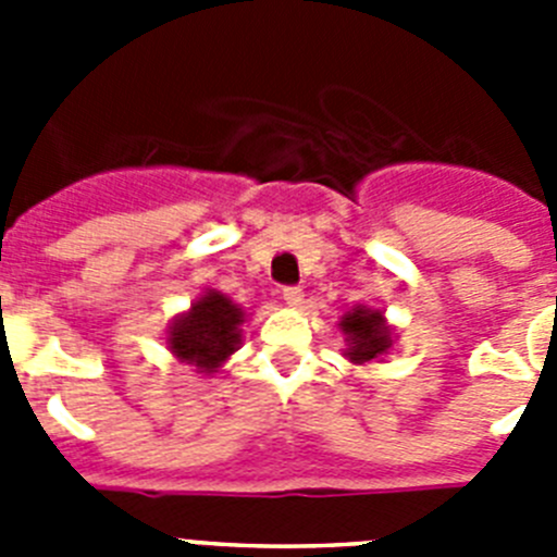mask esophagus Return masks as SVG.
<instances>
[{"instance_id":"obj_1","label":"esophagus","mask_w":557,"mask_h":557,"mask_svg":"<svg viewBox=\"0 0 557 557\" xmlns=\"http://www.w3.org/2000/svg\"><path fill=\"white\" fill-rule=\"evenodd\" d=\"M282 298L289 304V307H301V304H304V289L301 287H284Z\"/></svg>"}]
</instances>
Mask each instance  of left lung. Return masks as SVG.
<instances>
[{
	"label": "left lung",
	"instance_id": "8db88e82",
	"mask_svg": "<svg viewBox=\"0 0 557 557\" xmlns=\"http://www.w3.org/2000/svg\"><path fill=\"white\" fill-rule=\"evenodd\" d=\"M339 329L346 334V357L354 366H366L373 359H382L393 348V329L387 326L385 314L379 309L354 307L343 314Z\"/></svg>",
	"mask_w": 557,
	"mask_h": 557
}]
</instances>
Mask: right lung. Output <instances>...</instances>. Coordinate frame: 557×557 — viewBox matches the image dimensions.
<instances>
[{"label": "right lung", "instance_id": "right-lung-1", "mask_svg": "<svg viewBox=\"0 0 557 557\" xmlns=\"http://www.w3.org/2000/svg\"><path fill=\"white\" fill-rule=\"evenodd\" d=\"M245 312L218 289H206L189 312L172 321L166 346L181 362L214 373L243 343Z\"/></svg>", "mask_w": 557, "mask_h": 557}]
</instances>
